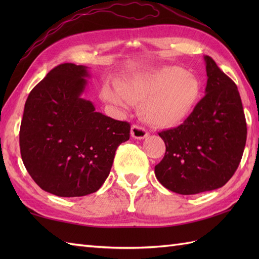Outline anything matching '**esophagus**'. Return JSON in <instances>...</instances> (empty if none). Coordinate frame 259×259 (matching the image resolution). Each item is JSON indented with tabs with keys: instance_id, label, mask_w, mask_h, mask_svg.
<instances>
[{
	"instance_id": "obj_1",
	"label": "esophagus",
	"mask_w": 259,
	"mask_h": 259,
	"mask_svg": "<svg viewBox=\"0 0 259 259\" xmlns=\"http://www.w3.org/2000/svg\"><path fill=\"white\" fill-rule=\"evenodd\" d=\"M131 136H133L135 139L140 140V139H145L148 136V133L144 126L134 124L133 126H131Z\"/></svg>"
}]
</instances>
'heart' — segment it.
Here are the masks:
<instances>
[{
  "label": "heart",
  "mask_w": 259,
  "mask_h": 259,
  "mask_svg": "<svg viewBox=\"0 0 259 259\" xmlns=\"http://www.w3.org/2000/svg\"><path fill=\"white\" fill-rule=\"evenodd\" d=\"M104 98L126 107L138 103L141 118L148 123L170 128L183 122L201 96V83L195 74L178 67H166L121 81L118 89L106 85Z\"/></svg>",
  "instance_id": "b5f03b06"
}]
</instances>
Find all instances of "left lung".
I'll return each mask as SVG.
<instances>
[{"instance_id": "1", "label": "left lung", "mask_w": 259, "mask_h": 259, "mask_svg": "<svg viewBox=\"0 0 259 259\" xmlns=\"http://www.w3.org/2000/svg\"><path fill=\"white\" fill-rule=\"evenodd\" d=\"M206 96L184 123L159 133L166 153L155 167L163 187L180 195L221 188L243 157L247 125L235 82L205 56Z\"/></svg>"}]
</instances>
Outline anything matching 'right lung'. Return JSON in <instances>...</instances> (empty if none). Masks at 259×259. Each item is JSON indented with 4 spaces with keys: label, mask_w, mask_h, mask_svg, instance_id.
Instances as JSON below:
<instances>
[{
    "label": "right lung",
    "mask_w": 259,
    "mask_h": 259,
    "mask_svg": "<svg viewBox=\"0 0 259 259\" xmlns=\"http://www.w3.org/2000/svg\"><path fill=\"white\" fill-rule=\"evenodd\" d=\"M87 67L62 63L33 88L20 128L24 166L41 189L59 197L99 190L114 153L130 138V123L95 111L82 99Z\"/></svg>",
    "instance_id": "right-lung-1"
}]
</instances>
